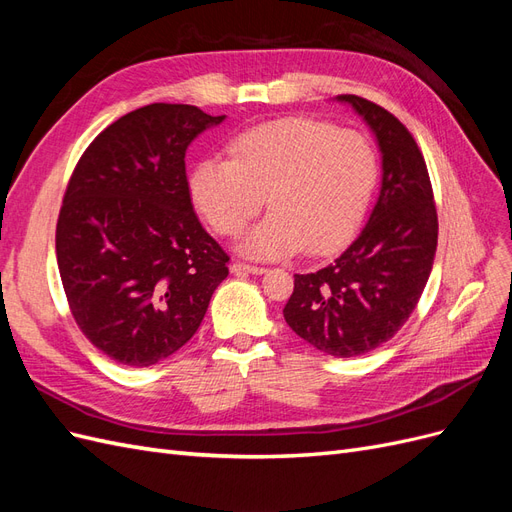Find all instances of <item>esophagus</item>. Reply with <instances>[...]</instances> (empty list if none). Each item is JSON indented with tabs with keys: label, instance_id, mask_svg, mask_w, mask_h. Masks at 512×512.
Masks as SVG:
<instances>
[{
	"label": "esophagus",
	"instance_id": "1",
	"mask_svg": "<svg viewBox=\"0 0 512 512\" xmlns=\"http://www.w3.org/2000/svg\"><path fill=\"white\" fill-rule=\"evenodd\" d=\"M230 271L235 275H245V273H252V275H262L267 273L265 267H254V265H245V262H235V265L230 267Z\"/></svg>",
	"mask_w": 512,
	"mask_h": 512
}]
</instances>
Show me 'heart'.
Instances as JSON below:
<instances>
[{
    "label": "heart",
    "instance_id": "b5f03b06",
    "mask_svg": "<svg viewBox=\"0 0 512 512\" xmlns=\"http://www.w3.org/2000/svg\"><path fill=\"white\" fill-rule=\"evenodd\" d=\"M232 160L198 162L190 177L196 207L220 235H237L267 203L273 209L239 241L260 260L329 254L363 222L378 183L367 136L312 117H286L245 130Z\"/></svg>",
    "mask_w": 512,
    "mask_h": 512
}]
</instances>
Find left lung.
Returning <instances> with one entry per match:
<instances>
[{
    "instance_id": "1",
    "label": "left lung",
    "mask_w": 512,
    "mask_h": 512,
    "mask_svg": "<svg viewBox=\"0 0 512 512\" xmlns=\"http://www.w3.org/2000/svg\"><path fill=\"white\" fill-rule=\"evenodd\" d=\"M376 136L382 181L363 230L327 267L294 275L288 327L316 350L350 359L382 346L421 299L438 247L425 160L404 123L359 96H337Z\"/></svg>"
}]
</instances>
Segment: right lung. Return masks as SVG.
I'll list each match as a JSON object with an SVG mask.
<instances>
[{"instance_id":"right-lung-1","label":"right lung","mask_w":512,"mask_h":512,"mask_svg":"<svg viewBox=\"0 0 512 512\" xmlns=\"http://www.w3.org/2000/svg\"><path fill=\"white\" fill-rule=\"evenodd\" d=\"M226 119L190 104H149L87 147L57 222V265L87 339L128 367L156 365L185 346L228 256L198 222L185 151Z\"/></svg>"}]
</instances>
